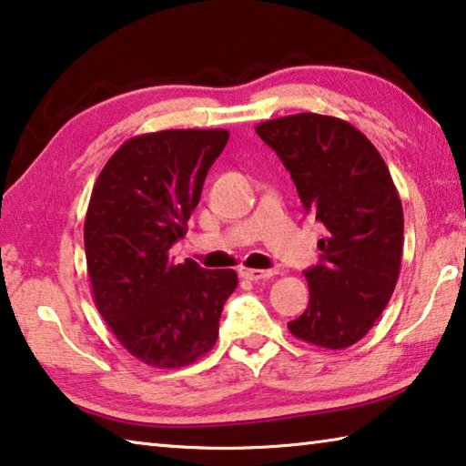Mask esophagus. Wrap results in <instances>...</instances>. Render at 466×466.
I'll list each match as a JSON object with an SVG mask.
<instances>
[{
	"mask_svg": "<svg viewBox=\"0 0 466 466\" xmlns=\"http://www.w3.org/2000/svg\"><path fill=\"white\" fill-rule=\"evenodd\" d=\"M238 275L244 279H248V281H261V279L273 278L275 271L273 269H265V271L263 269H248V267H240Z\"/></svg>",
	"mask_w": 466,
	"mask_h": 466,
	"instance_id": "34e87169",
	"label": "esophagus"
}]
</instances>
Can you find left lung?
<instances>
[{"label":"left lung","instance_id":"1","mask_svg":"<svg viewBox=\"0 0 466 466\" xmlns=\"http://www.w3.org/2000/svg\"><path fill=\"white\" fill-rule=\"evenodd\" d=\"M289 170L306 211L327 228L320 263L306 269L310 299L291 335L343 350L358 343L389 304L403 257V205L382 156L337 116L299 113L257 125Z\"/></svg>","mask_w":466,"mask_h":466}]
</instances>
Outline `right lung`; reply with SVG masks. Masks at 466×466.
I'll use <instances>...</instances> for the list:
<instances>
[{
	"instance_id": "1",
	"label": "right lung",
	"mask_w": 466,
	"mask_h": 466,
	"mask_svg": "<svg viewBox=\"0 0 466 466\" xmlns=\"http://www.w3.org/2000/svg\"><path fill=\"white\" fill-rule=\"evenodd\" d=\"M230 133L167 129L131 137L110 156L92 188L84 222L94 304L133 358L183 368L218 341L224 302L238 286L234 269L175 263L172 244Z\"/></svg>"
}]
</instances>
